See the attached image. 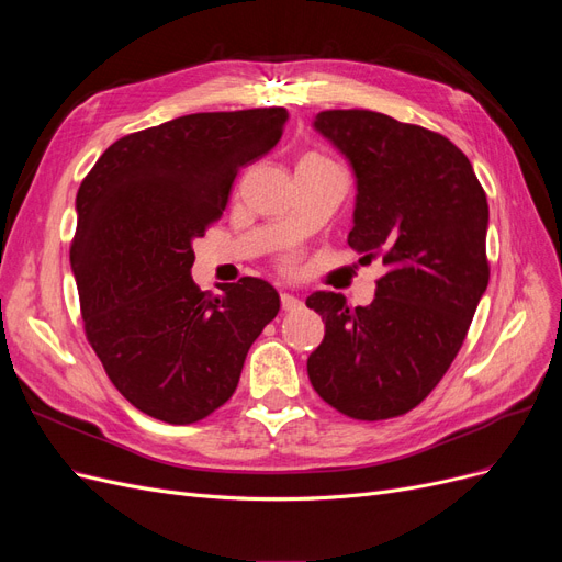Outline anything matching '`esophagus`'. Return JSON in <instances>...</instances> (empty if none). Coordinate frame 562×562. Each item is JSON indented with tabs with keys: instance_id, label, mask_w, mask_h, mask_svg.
<instances>
[{
	"instance_id": "obj_1",
	"label": "esophagus",
	"mask_w": 562,
	"mask_h": 562,
	"mask_svg": "<svg viewBox=\"0 0 562 562\" xmlns=\"http://www.w3.org/2000/svg\"><path fill=\"white\" fill-rule=\"evenodd\" d=\"M281 307L285 312H295L302 307V302L295 297V295H288V293H281Z\"/></svg>"
}]
</instances>
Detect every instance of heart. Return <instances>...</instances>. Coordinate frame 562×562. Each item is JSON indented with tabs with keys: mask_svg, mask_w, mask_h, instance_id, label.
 <instances>
[{
	"mask_svg": "<svg viewBox=\"0 0 562 562\" xmlns=\"http://www.w3.org/2000/svg\"><path fill=\"white\" fill-rule=\"evenodd\" d=\"M304 161H326V159H321L316 155H310V157H304Z\"/></svg>",
	"mask_w": 562,
	"mask_h": 562,
	"instance_id": "obj_1",
	"label": "heart"
}]
</instances>
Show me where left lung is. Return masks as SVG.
<instances>
[{
    "instance_id": "obj_1",
    "label": "left lung",
    "mask_w": 562,
    "mask_h": 562,
    "mask_svg": "<svg viewBox=\"0 0 562 562\" xmlns=\"http://www.w3.org/2000/svg\"><path fill=\"white\" fill-rule=\"evenodd\" d=\"M314 131L356 178L347 244L382 255L375 300L316 291L326 321L310 353L316 394L353 419L413 411L446 375L487 288V199L462 149L434 131L370 110L318 112Z\"/></svg>"
}]
</instances>
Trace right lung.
I'll use <instances>...</instances> for the list:
<instances>
[{"instance_id":"add662e5","label":"right lung","mask_w":562,"mask_h":562,"mask_svg":"<svg viewBox=\"0 0 562 562\" xmlns=\"http://www.w3.org/2000/svg\"><path fill=\"white\" fill-rule=\"evenodd\" d=\"M285 122L283 108L178 116L110 145L79 187L70 262L83 328L112 384L149 417L192 424L227 403L279 314L262 279L199 291L192 244Z\"/></svg>"}]
</instances>
